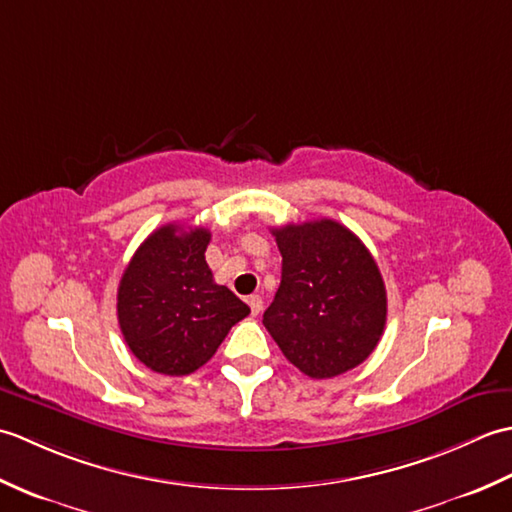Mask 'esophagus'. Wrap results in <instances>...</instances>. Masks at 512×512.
Returning a JSON list of instances; mask_svg holds the SVG:
<instances>
[{"instance_id":"1","label":"esophagus","mask_w":512,"mask_h":512,"mask_svg":"<svg viewBox=\"0 0 512 512\" xmlns=\"http://www.w3.org/2000/svg\"><path fill=\"white\" fill-rule=\"evenodd\" d=\"M246 301H248V306H250V314H253V317H257V314L262 312V306H264L262 297H259V295H250Z\"/></svg>"}]
</instances>
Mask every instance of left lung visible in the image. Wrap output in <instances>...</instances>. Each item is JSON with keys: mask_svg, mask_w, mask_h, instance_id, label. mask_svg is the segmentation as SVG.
Listing matches in <instances>:
<instances>
[{"mask_svg": "<svg viewBox=\"0 0 512 512\" xmlns=\"http://www.w3.org/2000/svg\"><path fill=\"white\" fill-rule=\"evenodd\" d=\"M281 284L264 325L288 361L310 378H334L374 352L387 292L365 244L334 220L273 228Z\"/></svg>", "mask_w": 512, "mask_h": 512, "instance_id": "obj_1", "label": "left lung"}]
</instances>
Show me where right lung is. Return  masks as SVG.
<instances>
[{"label": "right lung", "mask_w": 512, "mask_h": 512, "mask_svg": "<svg viewBox=\"0 0 512 512\" xmlns=\"http://www.w3.org/2000/svg\"><path fill=\"white\" fill-rule=\"evenodd\" d=\"M209 228L165 224L127 264L118 286V325L140 363L165 376L200 369L250 308L215 284L204 259Z\"/></svg>", "instance_id": "add662e5"}]
</instances>
